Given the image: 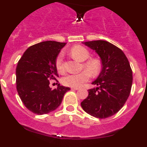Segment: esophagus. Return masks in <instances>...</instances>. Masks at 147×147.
<instances>
[{
    "label": "esophagus",
    "mask_w": 147,
    "mask_h": 147,
    "mask_svg": "<svg viewBox=\"0 0 147 147\" xmlns=\"http://www.w3.org/2000/svg\"><path fill=\"white\" fill-rule=\"evenodd\" d=\"M71 89H72V90H79V88H78V87H71Z\"/></svg>",
    "instance_id": "obj_1"
}]
</instances>
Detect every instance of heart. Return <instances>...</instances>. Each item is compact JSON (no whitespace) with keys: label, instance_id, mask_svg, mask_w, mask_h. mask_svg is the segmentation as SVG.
<instances>
[{"label":"heart","instance_id":"b5f03b06","mask_svg":"<svg viewBox=\"0 0 147 147\" xmlns=\"http://www.w3.org/2000/svg\"><path fill=\"white\" fill-rule=\"evenodd\" d=\"M71 53L74 57L80 61H85L90 57V53L88 50L82 46H75L71 49ZM63 57L64 54L63 52L59 53L55 60V66L59 72L64 71L63 67ZM84 67L93 75H96L100 69V64L97 60H89L84 63ZM88 71H82L79 73H69L66 75L63 78V83L67 86L72 87H80L84 82H87L90 79V73Z\"/></svg>","mask_w":147,"mask_h":147}]
</instances>
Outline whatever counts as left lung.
<instances>
[{
  "label": "left lung",
  "instance_id": "left-lung-1",
  "mask_svg": "<svg viewBox=\"0 0 147 147\" xmlns=\"http://www.w3.org/2000/svg\"><path fill=\"white\" fill-rule=\"evenodd\" d=\"M94 50L101 59L102 70L81 102L84 112L94 117L105 119L121 109L129 96L132 71L128 59L119 47L105 40L82 42Z\"/></svg>",
  "mask_w": 147,
  "mask_h": 147
}]
</instances>
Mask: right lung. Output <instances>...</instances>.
Instances as JSON below:
<instances>
[{
  "label": "right lung",
  "mask_w": 147,
  "mask_h": 147,
  "mask_svg": "<svg viewBox=\"0 0 147 147\" xmlns=\"http://www.w3.org/2000/svg\"><path fill=\"white\" fill-rule=\"evenodd\" d=\"M66 42L44 41L28 47L16 67V87L26 108L36 115H45L57 109L64 94L70 89L57 84L50 87V79L58 77L55 60Z\"/></svg>",
  "instance_id": "1"
}]
</instances>
